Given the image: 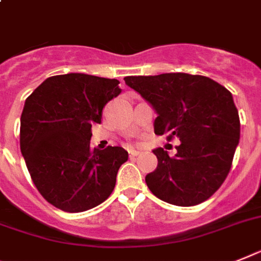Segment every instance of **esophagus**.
Here are the masks:
<instances>
[{
  "instance_id": "1",
  "label": "esophagus",
  "mask_w": 261,
  "mask_h": 261,
  "mask_svg": "<svg viewBox=\"0 0 261 261\" xmlns=\"http://www.w3.org/2000/svg\"><path fill=\"white\" fill-rule=\"evenodd\" d=\"M139 154H140L139 150L129 149V156H130V157H136V156H139Z\"/></svg>"
}]
</instances>
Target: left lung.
Returning <instances> with one entry per match:
<instances>
[{"label": "left lung", "mask_w": 261, "mask_h": 261, "mask_svg": "<svg viewBox=\"0 0 261 261\" xmlns=\"http://www.w3.org/2000/svg\"><path fill=\"white\" fill-rule=\"evenodd\" d=\"M125 84L156 111L154 133L177 137V153L156 148L157 168L145 176L156 197L178 206L208 200L227 178L240 139L231 92L210 77L188 73L128 76Z\"/></svg>", "instance_id": "obj_1"}]
</instances>
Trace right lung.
<instances>
[{
  "instance_id": "add662e5",
  "label": "right lung",
  "mask_w": 261,
  "mask_h": 261,
  "mask_svg": "<svg viewBox=\"0 0 261 261\" xmlns=\"http://www.w3.org/2000/svg\"><path fill=\"white\" fill-rule=\"evenodd\" d=\"M115 79L69 73L49 77L25 101L19 146L30 177L48 203L84 212L111 196L128 160L121 146L92 149V124L121 93Z\"/></svg>"
}]
</instances>
